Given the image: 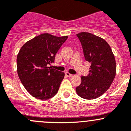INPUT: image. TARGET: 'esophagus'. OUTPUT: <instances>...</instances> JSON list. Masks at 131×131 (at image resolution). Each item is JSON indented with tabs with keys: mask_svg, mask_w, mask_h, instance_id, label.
I'll list each match as a JSON object with an SVG mask.
<instances>
[{
	"mask_svg": "<svg viewBox=\"0 0 131 131\" xmlns=\"http://www.w3.org/2000/svg\"><path fill=\"white\" fill-rule=\"evenodd\" d=\"M66 75L68 77H71L72 76H73V74H70V73H69L67 72V73H66Z\"/></svg>",
	"mask_w": 131,
	"mask_h": 131,
	"instance_id": "esophagus-1",
	"label": "esophagus"
}]
</instances>
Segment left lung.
<instances>
[{
    "mask_svg": "<svg viewBox=\"0 0 131 131\" xmlns=\"http://www.w3.org/2000/svg\"><path fill=\"white\" fill-rule=\"evenodd\" d=\"M83 49L85 60L91 63L89 74L81 77L80 85L76 88L78 96L95 99L104 94L116 75V61L111 48L103 38L88 32L77 35Z\"/></svg>",
    "mask_w": 131,
    "mask_h": 131,
    "instance_id": "8db88e82",
    "label": "left lung"
}]
</instances>
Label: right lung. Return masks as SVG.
Listing matches in <instances>:
<instances>
[{
  "instance_id": "1",
  "label": "right lung",
  "mask_w": 131,
  "mask_h": 131,
  "mask_svg": "<svg viewBox=\"0 0 131 131\" xmlns=\"http://www.w3.org/2000/svg\"><path fill=\"white\" fill-rule=\"evenodd\" d=\"M68 36L43 33L23 45L17 58V73L27 92L39 100H48L58 92L64 73L49 67Z\"/></svg>"
}]
</instances>
